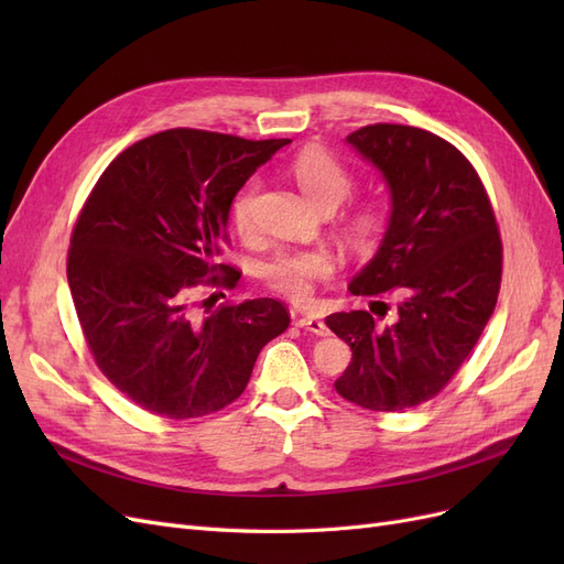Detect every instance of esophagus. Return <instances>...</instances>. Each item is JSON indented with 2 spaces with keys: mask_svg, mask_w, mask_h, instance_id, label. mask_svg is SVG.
Masks as SVG:
<instances>
[{
  "mask_svg": "<svg viewBox=\"0 0 564 564\" xmlns=\"http://www.w3.org/2000/svg\"><path fill=\"white\" fill-rule=\"evenodd\" d=\"M296 324H299L301 329L311 332V334H315V336H327V334H329L327 324H324V322L317 319V317H301V319H296Z\"/></svg>",
  "mask_w": 564,
  "mask_h": 564,
  "instance_id": "obj_1",
  "label": "esophagus"
}]
</instances>
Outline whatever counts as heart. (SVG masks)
Instances as JSON below:
<instances>
[{
    "label": "heart",
    "instance_id": "b5f03b06",
    "mask_svg": "<svg viewBox=\"0 0 564 564\" xmlns=\"http://www.w3.org/2000/svg\"><path fill=\"white\" fill-rule=\"evenodd\" d=\"M292 172L301 193L313 202L317 209H336L352 193V174L340 164L332 152L322 148H305L294 158ZM259 195V181L249 178L240 191L235 193L230 204L232 224L240 232L253 228V202ZM386 224V214L379 204H362L357 207L348 224L346 232L355 247H371L379 240ZM336 268L334 256L327 249H292L280 251L263 265L265 282L292 301H305L313 294V284L317 280H327Z\"/></svg>",
    "mask_w": 564,
    "mask_h": 564
}]
</instances>
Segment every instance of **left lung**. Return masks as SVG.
<instances>
[{
  "mask_svg": "<svg viewBox=\"0 0 564 564\" xmlns=\"http://www.w3.org/2000/svg\"><path fill=\"white\" fill-rule=\"evenodd\" d=\"M346 141L390 193L381 247L348 289L398 296V313L386 327L367 311L324 319L352 350L334 388L371 412H402L435 398L487 327L501 286V235L480 176L445 139L369 124Z\"/></svg>",
  "mask_w": 564,
  "mask_h": 564,
  "instance_id": "obj_1",
  "label": "left lung"
}]
</instances>
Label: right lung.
I'll use <instances>...</instances> for the list:
<instances>
[{
    "mask_svg": "<svg viewBox=\"0 0 564 564\" xmlns=\"http://www.w3.org/2000/svg\"><path fill=\"white\" fill-rule=\"evenodd\" d=\"M286 143L169 129L119 152L84 204L67 253L75 311L98 369L148 412L197 419L228 406L289 327L275 299L195 305L199 286L240 280L220 263L232 197Z\"/></svg>",
    "mask_w": 564,
    "mask_h": 564,
    "instance_id": "right-lung-1",
    "label": "right lung"
}]
</instances>
